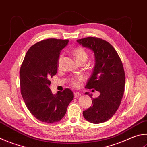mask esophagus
<instances>
[{"mask_svg": "<svg viewBox=\"0 0 147 147\" xmlns=\"http://www.w3.org/2000/svg\"><path fill=\"white\" fill-rule=\"evenodd\" d=\"M74 98H75L81 96V94H80V93H79V92H74Z\"/></svg>", "mask_w": 147, "mask_h": 147, "instance_id": "1", "label": "esophagus"}]
</instances>
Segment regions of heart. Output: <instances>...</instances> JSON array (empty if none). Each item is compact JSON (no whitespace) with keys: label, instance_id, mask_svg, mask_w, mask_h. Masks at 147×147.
<instances>
[{"label":"heart","instance_id":"obj_1","mask_svg":"<svg viewBox=\"0 0 147 147\" xmlns=\"http://www.w3.org/2000/svg\"><path fill=\"white\" fill-rule=\"evenodd\" d=\"M72 53L74 57V59L76 60L77 63L79 62H86V60H87L88 58V54L84 48H83L82 47H76L75 49H74L72 51ZM63 55H60L58 57V66L60 67L61 62H62V59ZM82 80V78H78L76 80H72L71 84L73 85L74 87H78L80 86V82Z\"/></svg>","mask_w":147,"mask_h":147}]
</instances>
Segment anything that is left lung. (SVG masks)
Returning a JSON list of instances; mask_svg holds the SVG:
<instances>
[{"label":"left lung","instance_id":"8db88e82","mask_svg":"<svg viewBox=\"0 0 147 147\" xmlns=\"http://www.w3.org/2000/svg\"><path fill=\"white\" fill-rule=\"evenodd\" d=\"M76 41L91 50L94 56V67L85 88L100 93L97 98L85 93L92 99V106L83 112V116L92 123H101L112 118L121 103L125 84L123 67L116 51L109 42L95 37Z\"/></svg>","mask_w":147,"mask_h":147}]
</instances>
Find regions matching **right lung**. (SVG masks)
<instances>
[{"mask_svg": "<svg viewBox=\"0 0 147 147\" xmlns=\"http://www.w3.org/2000/svg\"><path fill=\"white\" fill-rule=\"evenodd\" d=\"M68 42L55 38L39 42L29 48L21 65V94L29 112L40 121H59L73 100L70 89L53 94L49 88L50 78L57 74L60 53Z\"/></svg>", "mask_w": 147, "mask_h": 147, "instance_id": "add662e5", "label": "right lung"}]
</instances>
